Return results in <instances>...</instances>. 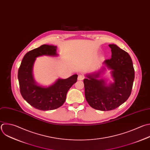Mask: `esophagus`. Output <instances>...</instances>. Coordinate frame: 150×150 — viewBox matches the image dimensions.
<instances>
[{"label": "esophagus", "mask_w": 150, "mask_h": 150, "mask_svg": "<svg viewBox=\"0 0 150 150\" xmlns=\"http://www.w3.org/2000/svg\"><path fill=\"white\" fill-rule=\"evenodd\" d=\"M77 79H78V80H82L84 79V76L81 74H80V75H79Z\"/></svg>", "instance_id": "esophagus-1"}]
</instances>
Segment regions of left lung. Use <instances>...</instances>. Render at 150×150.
Masks as SVG:
<instances>
[{
  "label": "left lung",
  "instance_id": "8db88e82",
  "mask_svg": "<svg viewBox=\"0 0 150 150\" xmlns=\"http://www.w3.org/2000/svg\"><path fill=\"white\" fill-rule=\"evenodd\" d=\"M111 58L104 64L112 70L114 82L106 86L104 80H97L101 71L83 80L86 99L93 108L101 111L114 110L129 97L134 79V69L128 53L115 45H109Z\"/></svg>",
  "mask_w": 150,
  "mask_h": 150
}]
</instances>
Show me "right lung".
Masks as SVG:
<instances>
[{
	"instance_id": "obj_1",
	"label": "right lung",
	"mask_w": 150,
	"mask_h": 150,
	"mask_svg": "<svg viewBox=\"0 0 150 150\" xmlns=\"http://www.w3.org/2000/svg\"><path fill=\"white\" fill-rule=\"evenodd\" d=\"M56 46L43 45L29 51L23 58L18 70L21 95L30 105L40 110H52L61 107L66 101L67 91L77 81L78 76L74 74L66 79H59L47 88L36 84L32 75L36 57L43 55L56 56Z\"/></svg>"
}]
</instances>
